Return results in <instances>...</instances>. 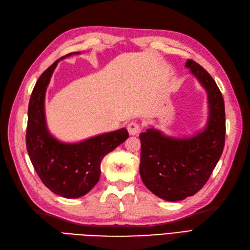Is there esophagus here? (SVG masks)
Instances as JSON below:
<instances>
[{
    "mask_svg": "<svg viewBox=\"0 0 250 250\" xmlns=\"http://www.w3.org/2000/svg\"><path fill=\"white\" fill-rule=\"evenodd\" d=\"M127 130L130 135H138L142 130V126L137 122H130L127 126Z\"/></svg>",
    "mask_w": 250,
    "mask_h": 250,
    "instance_id": "esophagus-1",
    "label": "esophagus"
}]
</instances>
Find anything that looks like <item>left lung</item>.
Masks as SVG:
<instances>
[{"label": "left lung", "instance_id": "8db88e82", "mask_svg": "<svg viewBox=\"0 0 250 250\" xmlns=\"http://www.w3.org/2000/svg\"><path fill=\"white\" fill-rule=\"evenodd\" d=\"M186 66L208 93V119L204 130L191 138L166 137L149 128L140 134L141 178L149 190L167 201L193 196L207 184L225 142V110L220 89L210 75L192 59Z\"/></svg>", "mask_w": 250, "mask_h": 250}]
</instances>
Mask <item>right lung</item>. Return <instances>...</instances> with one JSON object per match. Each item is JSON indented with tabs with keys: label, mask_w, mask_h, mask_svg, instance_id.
Wrapping results in <instances>:
<instances>
[{
	"label": "right lung",
	"mask_w": 250,
	"mask_h": 250,
	"mask_svg": "<svg viewBox=\"0 0 250 250\" xmlns=\"http://www.w3.org/2000/svg\"><path fill=\"white\" fill-rule=\"evenodd\" d=\"M72 54L79 53H70L66 56ZM60 59L41 75L33 88L28 107L26 145L30 160L43 185L62 197L78 198L99 181L103 157L124 143L129 134L125 128H121L73 144L62 143L53 137L44 116V96Z\"/></svg>",
	"instance_id": "1"
}]
</instances>
